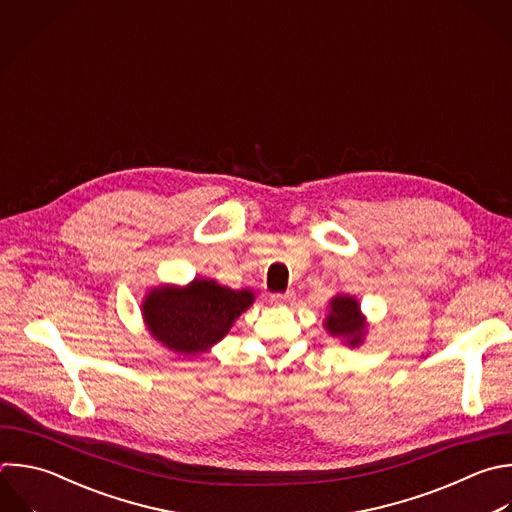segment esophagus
I'll list each match as a JSON object with an SVG mask.
<instances>
[{
    "label": "esophagus",
    "mask_w": 512,
    "mask_h": 512,
    "mask_svg": "<svg viewBox=\"0 0 512 512\" xmlns=\"http://www.w3.org/2000/svg\"><path fill=\"white\" fill-rule=\"evenodd\" d=\"M294 298H296L294 290H288V292H284V294L272 296V302H274V304H290V302H294Z\"/></svg>",
    "instance_id": "esophagus-1"
}]
</instances>
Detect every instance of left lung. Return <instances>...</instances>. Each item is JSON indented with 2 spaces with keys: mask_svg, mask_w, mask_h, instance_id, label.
Wrapping results in <instances>:
<instances>
[{
  "mask_svg": "<svg viewBox=\"0 0 512 512\" xmlns=\"http://www.w3.org/2000/svg\"><path fill=\"white\" fill-rule=\"evenodd\" d=\"M324 324L332 336H346L350 346H356L362 340L364 322L358 302L350 296H336L330 302V316Z\"/></svg>",
  "mask_w": 512,
  "mask_h": 512,
  "instance_id": "1",
  "label": "left lung"
}]
</instances>
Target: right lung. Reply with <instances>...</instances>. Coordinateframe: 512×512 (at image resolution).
Returning <instances> with one entry per match:
<instances>
[{
	"instance_id": "add662e5",
	"label": "right lung",
	"mask_w": 512,
	"mask_h": 512,
	"mask_svg": "<svg viewBox=\"0 0 512 512\" xmlns=\"http://www.w3.org/2000/svg\"><path fill=\"white\" fill-rule=\"evenodd\" d=\"M252 302L250 290L194 280L184 290H152L144 302V318L162 344L182 354H198L222 340Z\"/></svg>"
}]
</instances>
